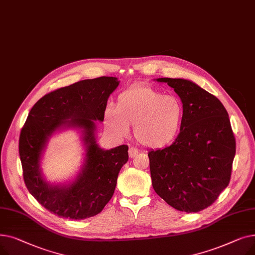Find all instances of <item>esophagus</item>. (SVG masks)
<instances>
[{
	"label": "esophagus",
	"mask_w": 255,
	"mask_h": 255,
	"mask_svg": "<svg viewBox=\"0 0 255 255\" xmlns=\"http://www.w3.org/2000/svg\"><path fill=\"white\" fill-rule=\"evenodd\" d=\"M128 152H129V157H130V158L135 157V156L138 154V150H137L136 148H133V146H130Z\"/></svg>",
	"instance_id": "1"
}]
</instances>
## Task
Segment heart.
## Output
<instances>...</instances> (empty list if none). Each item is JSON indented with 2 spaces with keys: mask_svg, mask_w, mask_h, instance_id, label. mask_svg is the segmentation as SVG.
Wrapping results in <instances>:
<instances>
[{
  "mask_svg": "<svg viewBox=\"0 0 255 255\" xmlns=\"http://www.w3.org/2000/svg\"><path fill=\"white\" fill-rule=\"evenodd\" d=\"M184 118L185 109L180 98L138 85L120 94L116 109H106L105 125L120 137L128 134L129 125L135 126L138 142L151 149H160L177 139Z\"/></svg>",
  "mask_w": 255,
  "mask_h": 255,
  "instance_id": "1",
  "label": "heart"
}]
</instances>
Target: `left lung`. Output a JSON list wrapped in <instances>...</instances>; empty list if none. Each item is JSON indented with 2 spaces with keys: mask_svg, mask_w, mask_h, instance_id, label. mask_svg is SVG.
Listing matches in <instances>:
<instances>
[{
  "mask_svg": "<svg viewBox=\"0 0 255 255\" xmlns=\"http://www.w3.org/2000/svg\"><path fill=\"white\" fill-rule=\"evenodd\" d=\"M185 109L177 139L148 153L155 192L172 208L196 213L210 207L230 184L236 155L231 121L220 100L190 80L158 78Z\"/></svg>",
  "mask_w": 255,
  "mask_h": 255,
  "instance_id": "obj_1",
  "label": "left lung"
}]
</instances>
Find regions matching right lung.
Here are the masks:
<instances>
[{"label":"right lung","mask_w":255,"mask_h":255,"mask_svg":"<svg viewBox=\"0 0 255 255\" xmlns=\"http://www.w3.org/2000/svg\"><path fill=\"white\" fill-rule=\"evenodd\" d=\"M118 86L117 78L110 76L79 80L46 94L26 118L18 143L23 181L37 202L55 215L74 220L93 217L114 195L119 172L128 161V145L100 149L94 121H103L107 99ZM65 125L84 129L86 163L70 186H49L39 175L38 160L47 137Z\"/></svg>","instance_id":"add662e5"}]
</instances>
